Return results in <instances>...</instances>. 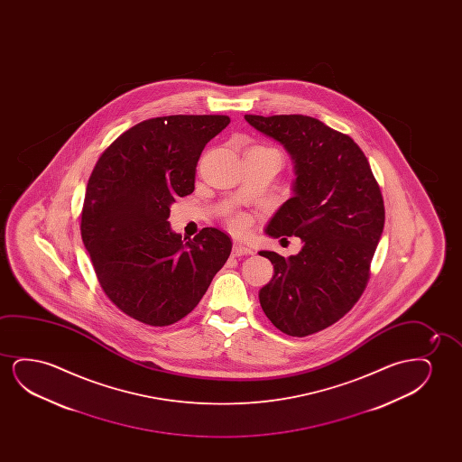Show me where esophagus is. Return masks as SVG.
<instances>
[{
	"label": "esophagus",
	"instance_id": "obj_1",
	"mask_svg": "<svg viewBox=\"0 0 462 462\" xmlns=\"http://www.w3.org/2000/svg\"><path fill=\"white\" fill-rule=\"evenodd\" d=\"M232 253H234V255H236V257H241V255H251L253 251H251L249 247L245 246V245H241V243H235Z\"/></svg>",
	"mask_w": 462,
	"mask_h": 462
}]
</instances>
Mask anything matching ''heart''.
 I'll return each instance as SVG.
<instances>
[{
	"mask_svg": "<svg viewBox=\"0 0 462 462\" xmlns=\"http://www.w3.org/2000/svg\"><path fill=\"white\" fill-rule=\"evenodd\" d=\"M230 227L234 228L235 232H243V230H246V217H245V216H234V217L230 219Z\"/></svg>",
	"mask_w": 462,
	"mask_h": 462,
	"instance_id": "b5f03b06",
	"label": "heart"
}]
</instances>
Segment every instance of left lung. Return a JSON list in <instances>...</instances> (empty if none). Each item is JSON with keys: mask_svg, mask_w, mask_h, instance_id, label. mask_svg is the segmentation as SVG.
<instances>
[{"mask_svg": "<svg viewBox=\"0 0 462 462\" xmlns=\"http://www.w3.org/2000/svg\"><path fill=\"white\" fill-rule=\"evenodd\" d=\"M245 118L284 145L295 164L293 196L266 235L303 241L289 259L260 253L274 266L260 289V306L285 335H314L346 316L366 289L385 224L383 197L365 152L346 134L304 115Z\"/></svg>", "mask_w": 462, "mask_h": 462, "instance_id": "8db88e82", "label": "left lung"}]
</instances>
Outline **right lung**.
Listing matches in <instances>:
<instances>
[{
    "label": "right lung",
    "instance_id": "add662e5",
    "mask_svg": "<svg viewBox=\"0 0 462 462\" xmlns=\"http://www.w3.org/2000/svg\"><path fill=\"white\" fill-rule=\"evenodd\" d=\"M226 115H171L121 134L88 180L83 245L110 301L152 327L181 320L227 262L232 241L205 227L189 240L171 232V205L194 190L203 148Z\"/></svg>",
    "mask_w": 462,
    "mask_h": 462
}]
</instances>
